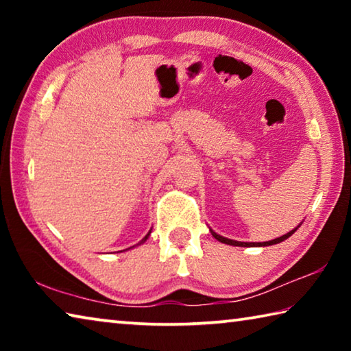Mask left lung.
I'll return each instance as SVG.
<instances>
[{
    "label": "left lung",
    "instance_id": "8db88e82",
    "mask_svg": "<svg viewBox=\"0 0 351 351\" xmlns=\"http://www.w3.org/2000/svg\"><path fill=\"white\" fill-rule=\"evenodd\" d=\"M299 226H300V224H299ZM299 226H297V228H299ZM297 228H295V229H293V230H289L288 234H285V235H282V237H278V239H274V240H271V241H263V243L235 241V240H230V239H226V237L218 235L217 232H213V230H210V232H212V235L215 237V239H217L218 241L224 243V245H230V246H241V247H257V246H272V245H277V243H282V241H285L287 239H289V237L295 232Z\"/></svg>",
    "mask_w": 351,
    "mask_h": 351
}]
</instances>
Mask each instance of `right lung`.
<instances>
[{"instance_id": "obj_1", "label": "right lung", "mask_w": 351, "mask_h": 351, "mask_svg": "<svg viewBox=\"0 0 351 351\" xmlns=\"http://www.w3.org/2000/svg\"><path fill=\"white\" fill-rule=\"evenodd\" d=\"M150 234H152V230H150V232H148V234L144 237V239H142V241H141V243H144V241L148 239V237H150Z\"/></svg>"}]
</instances>
